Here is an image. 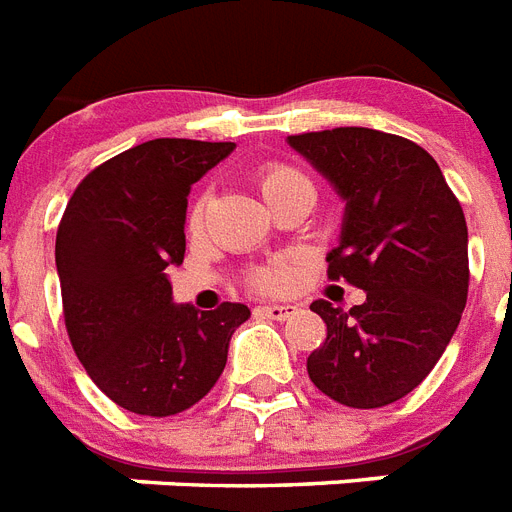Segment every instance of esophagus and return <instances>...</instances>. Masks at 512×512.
I'll use <instances>...</instances> for the list:
<instances>
[{
	"mask_svg": "<svg viewBox=\"0 0 512 512\" xmlns=\"http://www.w3.org/2000/svg\"><path fill=\"white\" fill-rule=\"evenodd\" d=\"M259 314L269 317V320H290V317H296L298 306L293 304H264L259 306Z\"/></svg>",
	"mask_w": 512,
	"mask_h": 512,
	"instance_id": "obj_1",
	"label": "esophagus"
}]
</instances>
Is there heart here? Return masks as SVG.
I'll return each mask as SVG.
<instances>
[{
    "label": "heart",
    "instance_id": "heart-1",
    "mask_svg": "<svg viewBox=\"0 0 512 512\" xmlns=\"http://www.w3.org/2000/svg\"><path fill=\"white\" fill-rule=\"evenodd\" d=\"M256 182H259L261 195L267 198V203L277 200L285 192L296 190V187H312L309 185V179L301 174L293 166H285V163H264L256 174ZM206 206H208V195L206 192H200L195 203H192L190 214H187V227L190 232H198L203 227V219H206ZM293 277L288 264H277V267H267V269H256L251 275V285H256L259 290H280L285 288Z\"/></svg>",
    "mask_w": 512,
    "mask_h": 512
}]
</instances>
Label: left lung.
<instances>
[{"instance_id": "8db88e82", "label": "left lung", "mask_w": 512, "mask_h": 512, "mask_svg": "<svg viewBox=\"0 0 512 512\" xmlns=\"http://www.w3.org/2000/svg\"><path fill=\"white\" fill-rule=\"evenodd\" d=\"M346 200L327 277L367 293L349 312L314 301L327 338L306 359L333 402L375 410L418 388L468 301V227L439 163L396 134L341 126L288 137Z\"/></svg>"}]
</instances>
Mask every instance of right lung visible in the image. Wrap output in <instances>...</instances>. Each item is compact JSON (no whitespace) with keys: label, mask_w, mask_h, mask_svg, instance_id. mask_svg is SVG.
Segmentation results:
<instances>
[{"label":"right lung","mask_w":512,"mask_h":512,"mask_svg":"<svg viewBox=\"0 0 512 512\" xmlns=\"http://www.w3.org/2000/svg\"><path fill=\"white\" fill-rule=\"evenodd\" d=\"M235 142L150 140L110 158L73 190L55 264L68 338L102 394L134 415L190 410L227 365L245 304H174L166 269L185 259L190 187Z\"/></svg>","instance_id":"obj_1"}]
</instances>
